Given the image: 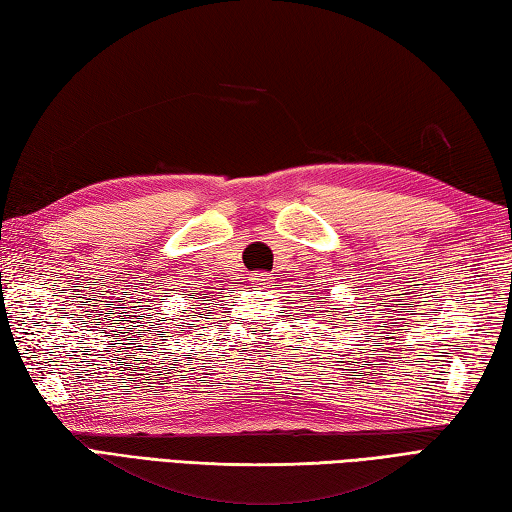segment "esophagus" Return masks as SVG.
<instances>
[{"label": "esophagus", "mask_w": 512, "mask_h": 512, "mask_svg": "<svg viewBox=\"0 0 512 512\" xmlns=\"http://www.w3.org/2000/svg\"><path fill=\"white\" fill-rule=\"evenodd\" d=\"M249 281H251V285H254V288H267V285H270V281H272V274L254 272L249 276Z\"/></svg>", "instance_id": "obj_1"}]
</instances>
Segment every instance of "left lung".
<instances>
[{
  "instance_id": "1",
  "label": "left lung",
  "mask_w": 512,
  "mask_h": 512,
  "mask_svg": "<svg viewBox=\"0 0 512 512\" xmlns=\"http://www.w3.org/2000/svg\"><path fill=\"white\" fill-rule=\"evenodd\" d=\"M326 299H328V297H326ZM335 310H337V308H333V310H328V312H335ZM328 317H333V315H328Z\"/></svg>"
}]
</instances>
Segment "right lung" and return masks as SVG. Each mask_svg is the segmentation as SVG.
<instances>
[{"label": "right lung", "mask_w": 512, "mask_h": 512, "mask_svg": "<svg viewBox=\"0 0 512 512\" xmlns=\"http://www.w3.org/2000/svg\"><path fill=\"white\" fill-rule=\"evenodd\" d=\"M191 299H193V294H191Z\"/></svg>", "instance_id": "1"}]
</instances>
